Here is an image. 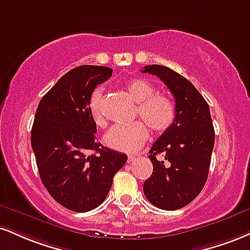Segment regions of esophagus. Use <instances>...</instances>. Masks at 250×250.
Listing matches in <instances>:
<instances>
[{
	"mask_svg": "<svg viewBox=\"0 0 250 250\" xmlns=\"http://www.w3.org/2000/svg\"><path fill=\"white\" fill-rule=\"evenodd\" d=\"M134 161H135V156H128L127 163H133Z\"/></svg>",
	"mask_w": 250,
	"mask_h": 250,
	"instance_id": "esophagus-1",
	"label": "esophagus"
}]
</instances>
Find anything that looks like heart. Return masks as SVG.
Masks as SVG:
<instances>
[{
  "label": "heart",
  "instance_id": "heart-1",
  "mask_svg": "<svg viewBox=\"0 0 250 250\" xmlns=\"http://www.w3.org/2000/svg\"><path fill=\"white\" fill-rule=\"evenodd\" d=\"M134 101L137 102L136 115L143 120L156 134H162L173 125L176 106L169 96L155 93V87L143 78H134L125 85ZM102 89L96 88L89 98L88 107L92 117L99 127L106 125V117L102 108ZM148 128L141 121L127 125H114L104 135V143L116 151L134 154L148 141Z\"/></svg>",
  "mask_w": 250,
  "mask_h": 250
}]
</instances>
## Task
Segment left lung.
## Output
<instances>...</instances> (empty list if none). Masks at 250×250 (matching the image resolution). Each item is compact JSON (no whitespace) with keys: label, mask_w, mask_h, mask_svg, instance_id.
<instances>
[{"label":"left lung","mask_w":250,"mask_h":250,"mask_svg":"<svg viewBox=\"0 0 250 250\" xmlns=\"http://www.w3.org/2000/svg\"><path fill=\"white\" fill-rule=\"evenodd\" d=\"M142 72L158 77L176 101L173 125L149 151L154 171L143 184L152 205L174 211L188 205L205 186L215 138L211 113L203 95L177 72L162 65H148ZM161 153L163 160L155 157Z\"/></svg>","instance_id":"8db88e82"}]
</instances>
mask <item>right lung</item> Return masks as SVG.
<instances>
[{"mask_svg":"<svg viewBox=\"0 0 250 250\" xmlns=\"http://www.w3.org/2000/svg\"><path fill=\"white\" fill-rule=\"evenodd\" d=\"M106 66L83 65L64 74L42 98L31 146L51 197L74 212H88L106 199L127 155L96 142L88 102L96 86L112 77Z\"/></svg>","mask_w":250,"mask_h":250,"instance_id":"obj_1","label":"right lung"}]
</instances>
